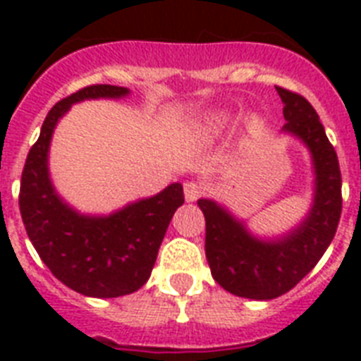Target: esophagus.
<instances>
[{"label":"esophagus","instance_id":"obj_1","mask_svg":"<svg viewBox=\"0 0 361 361\" xmlns=\"http://www.w3.org/2000/svg\"><path fill=\"white\" fill-rule=\"evenodd\" d=\"M183 192H185V200L187 202H195L198 197H200V192H202V187L195 183V181H187L185 185H183Z\"/></svg>","mask_w":361,"mask_h":361}]
</instances>
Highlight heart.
Listing matches in <instances>:
<instances>
[{"label": "heart", "instance_id": "obj_1", "mask_svg": "<svg viewBox=\"0 0 361 361\" xmlns=\"http://www.w3.org/2000/svg\"><path fill=\"white\" fill-rule=\"evenodd\" d=\"M232 121V114L226 112V110H221V112H214V114L206 116L200 123L197 125L195 129V138L200 142H212L215 138H219L225 129L228 127V123ZM243 135L245 138H252L262 133L264 129V120L262 116L257 114V112H251L243 118Z\"/></svg>", "mask_w": 361, "mask_h": 361}]
</instances>
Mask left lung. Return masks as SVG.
<instances>
[{
	"instance_id": "left-lung-1",
	"label": "left lung",
	"mask_w": 361,
	"mask_h": 361,
	"mask_svg": "<svg viewBox=\"0 0 361 361\" xmlns=\"http://www.w3.org/2000/svg\"><path fill=\"white\" fill-rule=\"evenodd\" d=\"M285 104L281 133L307 147L313 197L307 214L279 236H257L225 204L200 198L206 217V258L214 279L226 292L249 300H274L317 266L336 236L341 217V170L319 114L298 93L277 87Z\"/></svg>"
}]
</instances>
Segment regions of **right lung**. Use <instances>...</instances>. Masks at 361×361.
Listing matches in <instances>:
<instances>
[{
	"label": "right lung",
	"mask_w": 361,
	"mask_h": 361,
	"mask_svg": "<svg viewBox=\"0 0 361 361\" xmlns=\"http://www.w3.org/2000/svg\"><path fill=\"white\" fill-rule=\"evenodd\" d=\"M129 95L127 87L97 84L59 101L48 112L22 172L18 204L31 243L56 279L90 298H120L138 290L149 279L172 215L183 204L181 183H170L112 214L92 215L73 208L56 191L48 153L59 120L82 101Z\"/></svg>",
	"instance_id": "add662e5"
}]
</instances>
